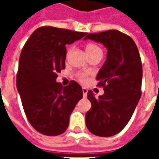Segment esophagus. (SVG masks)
<instances>
[{"label": "esophagus", "instance_id": "34e87169", "mask_svg": "<svg viewBox=\"0 0 159 159\" xmlns=\"http://www.w3.org/2000/svg\"><path fill=\"white\" fill-rule=\"evenodd\" d=\"M87 92H88V90H87L86 87H82V92H83V96H84V97H87Z\"/></svg>", "mask_w": 159, "mask_h": 159}]
</instances>
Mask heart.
<instances>
[{
	"instance_id": "b5f03b06",
	"label": "heart",
	"mask_w": 159,
	"mask_h": 159,
	"mask_svg": "<svg viewBox=\"0 0 159 159\" xmlns=\"http://www.w3.org/2000/svg\"><path fill=\"white\" fill-rule=\"evenodd\" d=\"M86 52L88 54L89 57H91L92 55H94L96 53H102V50L101 49L99 46H97V44H95V43H87V45H86ZM81 78L82 80L86 79V75H82L81 76Z\"/></svg>"
}]
</instances>
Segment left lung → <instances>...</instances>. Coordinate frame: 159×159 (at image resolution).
<instances>
[{"label": "left lung", "mask_w": 159, "mask_h": 159, "mask_svg": "<svg viewBox=\"0 0 159 159\" xmlns=\"http://www.w3.org/2000/svg\"><path fill=\"white\" fill-rule=\"evenodd\" d=\"M87 39L102 43L107 55L97 76L105 92L98 98L87 92L92 108L86 114V125L95 135L110 137L125 127L140 99V56L133 39L116 30L89 34Z\"/></svg>", "instance_id": "1"}]
</instances>
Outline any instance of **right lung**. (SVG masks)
<instances>
[{"instance_id": "obj_1", "label": "right lung", "mask_w": 159, "mask_h": 159, "mask_svg": "<svg viewBox=\"0 0 159 159\" xmlns=\"http://www.w3.org/2000/svg\"><path fill=\"white\" fill-rule=\"evenodd\" d=\"M87 34L43 26L34 31L22 49L16 87L29 122L42 134L64 133L72 111L83 97L77 82L62 87L56 79L57 72L65 69V45Z\"/></svg>"}]
</instances>
